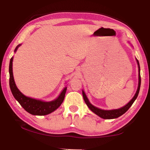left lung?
<instances>
[{
    "label": "left lung",
    "mask_w": 150,
    "mask_h": 150,
    "mask_svg": "<svg viewBox=\"0 0 150 150\" xmlns=\"http://www.w3.org/2000/svg\"><path fill=\"white\" fill-rule=\"evenodd\" d=\"M137 60V63H138V68H139V83H138V89H137L136 93L135 94V95L133 97L132 99L130 102H129L126 106H123L119 109H116V110H102V109L98 108L94 106L93 105H91V104L89 103L88 98L87 97V96L84 93V91H83V98H84V100L85 103L87 104V105L88 106V107L91 109V111H93L94 113H95L96 115H98V116H100L102 118L104 119H113V118H116L120 116L126 112L130 108V106L132 105V104L134 103V101L136 99L137 96L138 95L139 91V88H140V85H141V77H140V67H139V62L138 59Z\"/></svg>",
    "instance_id": "left-lung-1"
}]
</instances>
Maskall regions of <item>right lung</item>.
Here are the masks:
<instances>
[{"mask_svg":"<svg viewBox=\"0 0 150 150\" xmlns=\"http://www.w3.org/2000/svg\"><path fill=\"white\" fill-rule=\"evenodd\" d=\"M20 45H18L16 49H15L14 52H16ZM12 60H13V57H12L11 61H10L9 85L12 95H13L14 97L16 98L18 102L20 103V105L24 108L25 110L33 115H46L56 110L62 105L63 100H64L67 87H65L63 90L62 93L60 94L59 97L57 99L51 101V102H43V101L40 100L28 97V96L24 95L18 89L16 84H15L13 73H12Z\"/></svg>","mask_w":150,"mask_h":150,"instance_id":"obj_1","label":"right lung"}]
</instances>
